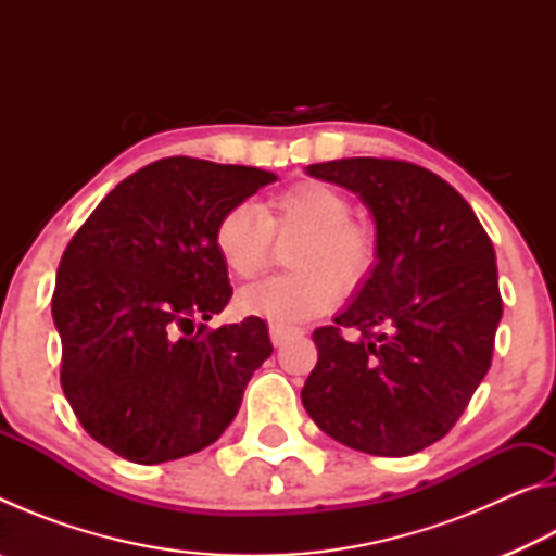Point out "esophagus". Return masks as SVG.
Here are the masks:
<instances>
[{"label":"esophagus","mask_w":556,"mask_h":556,"mask_svg":"<svg viewBox=\"0 0 556 556\" xmlns=\"http://www.w3.org/2000/svg\"><path fill=\"white\" fill-rule=\"evenodd\" d=\"M291 336H294V333L287 331V328L269 326V338H271V345H275V348H281V345H285Z\"/></svg>","instance_id":"obj_1"}]
</instances>
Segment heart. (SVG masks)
<instances>
[{"label": "heart", "mask_w": 556, "mask_h": 556, "mask_svg": "<svg viewBox=\"0 0 556 556\" xmlns=\"http://www.w3.org/2000/svg\"><path fill=\"white\" fill-rule=\"evenodd\" d=\"M271 232H301L289 257L296 271L255 281L238 294L242 314L271 326L296 328L326 314L338 289H355L372 269V235L351 220V201L333 186L296 184L277 193L265 213L255 203L232 205L215 225L213 244L232 277L250 279L267 265Z\"/></svg>", "instance_id": "heart-1"}]
</instances>
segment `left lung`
I'll list each match as a JSON object with an SVG mask.
<instances>
[{"label":"left lung","instance_id":"obj_1","mask_svg":"<svg viewBox=\"0 0 556 556\" xmlns=\"http://www.w3.org/2000/svg\"><path fill=\"white\" fill-rule=\"evenodd\" d=\"M375 223V265L333 321L301 390L316 427L355 451L409 456L434 444L491 368L503 316L493 242L454 186L417 164L353 156L306 166Z\"/></svg>","mask_w":556,"mask_h":556}]
</instances>
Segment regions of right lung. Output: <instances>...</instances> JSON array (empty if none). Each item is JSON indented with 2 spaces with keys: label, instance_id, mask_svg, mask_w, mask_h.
I'll return each mask as SVG.
<instances>
[{
  "label": "right lung",
  "instance_id": "right-lung-1",
  "mask_svg": "<svg viewBox=\"0 0 556 556\" xmlns=\"http://www.w3.org/2000/svg\"><path fill=\"white\" fill-rule=\"evenodd\" d=\"M275 181L255 166L162 159L112 188L65 248L51 299L61 384L117 456L154 466L211 446L271 355L257 316L203 321L232 296L215 225Z\"/></svg>",
  "mask_w": 556,
  "mask_h": 556
}]
</instances>
